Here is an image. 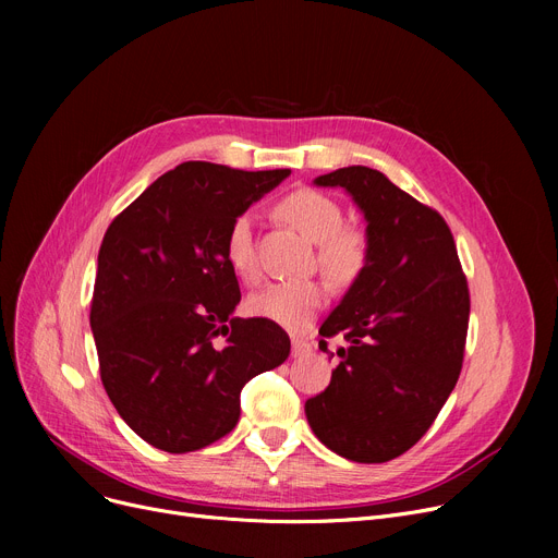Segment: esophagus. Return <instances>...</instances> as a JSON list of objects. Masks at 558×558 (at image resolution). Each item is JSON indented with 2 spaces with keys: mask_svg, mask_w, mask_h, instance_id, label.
<instances>
[{
  "mask_svg": "<svg viewBox=\"0 0 558 558\" xmlns=\"http://www.w3.org/2000/svg\"><path fill=\"white\" fill-rule=\"evenodd\" d=\"M312 353V343L303 341V339H291V357H305Z\"/></svg>",
  "mask_w": 558,
  "mask_h": 558,
  "instance_id": "1",
  "label": "esophagus"
}]
</instances>
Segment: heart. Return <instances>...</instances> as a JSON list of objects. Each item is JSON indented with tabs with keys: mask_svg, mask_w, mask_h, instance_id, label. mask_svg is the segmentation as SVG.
Here are the masks:
<instances>
[{
	"mask_svg": "<svg viewBox=\"0 0 558 558\" xmlns=\"http://www.w3.org/2000/svg\"><path fill=\"white\" fill-rule=\"evenodd\" d=\"M278 213L316 244V262L330 280L348 284L364 271L371 255L368 234L360 226L343 223V210L332 196L301 187L282 196ZM226 259L244 282L255 284L259 280L251 213H240L230 221L226 232ZM326 299L328 289L324 282L312 278L282 280L251 294L246 310L253 316L269 318L289 330H303L326 305Z\"/></svg>",
	"mask_w": 558,
	"mask_h": 558,
	"instance_id": "heart-1",
	"label": "heart"
}]
</instances>
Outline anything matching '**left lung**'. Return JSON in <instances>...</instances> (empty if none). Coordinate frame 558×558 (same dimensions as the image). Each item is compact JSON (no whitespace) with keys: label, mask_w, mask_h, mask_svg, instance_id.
<instances>
[{"label":"left lung","mask_w":558,"mask_h":558,"mask_svg":"<svg viewBox=\"0 0 558 558\" xmlns=\"http://www.w3.org/2000/svg\"><path fill=\"white\" fill-rule=\"evenodd\" d=\"M314 183L355 198L371 255L318 330L324 353L326 339L343 337L345 345L328 389L305 402L307 423L332 452L385 463L421 441L457 385L468 280L446 219L385 173L355 165Z\"/></svg>","instance_id":"1"}]
</instances>
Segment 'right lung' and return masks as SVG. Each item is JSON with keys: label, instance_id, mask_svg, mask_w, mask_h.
Instances as JSON below:
<instances>
[{"label": "right lung", "instance_id": "right-lung-1", "mask_svg": "<svg viewBox=\"0 0 558 558\" xmlns=\"http://www.w3.org/2000/svg\"><path fill=\"white\" fill-rule=\"evenodd\" d=\"M289 169L244 171L190 160L112 219L99 248L90 326L104 389L146 444L185 454L240 421L251 377L289 357L269 318H238L226 259L230 221Z\"/></svg>", "mask_w": 558, "mask_h": 558}]
</instances>
